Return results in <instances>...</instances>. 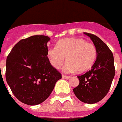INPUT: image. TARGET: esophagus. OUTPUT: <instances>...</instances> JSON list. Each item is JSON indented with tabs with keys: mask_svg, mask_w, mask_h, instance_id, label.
Here are the masks:
<instances>
[{
	"mask_svg": "<svg viewBox=\"0 0 122 122\" xmlns=\"http://www.w3.org/2000/svg\"><path fill=\"white\" fill-rule=\"evenodd\" d=\"M62 77H63V78H64V79H69V78H71L70 76H67V75H62Z\"/></svg>",
	"mask_w": 122,
	"mask_h": 122,
	"instance_id": "34e87169",
	"label": "esophagus"
}]
</instances>
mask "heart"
<instances>
[{
    "mask_svg": "<svg viewBox=\"0 0 122 122\" xmlns=\"http://www.w3.org/2000/svg\"><path fill=\"white\" fill-rule=\"evenodd\" d=\"M97 51L93 44L80 38H69L60 40L56 47H50L47 56L56 69H60L66 57L65 72L82 73L91 69L97 59Z\"/></svg>",
    "mask_w": 122,
    "mask_h": 122,
    "instance_id": "b5f03b06",
    "label": "heart"
}]
</instances>
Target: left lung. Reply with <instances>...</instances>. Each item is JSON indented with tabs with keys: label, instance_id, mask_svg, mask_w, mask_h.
Masks as SVG:
<instances>
[{
	"label": "left lung",
	"instance_id": "obj_1",
	"mask_svg": "<svg viewBox=\"0 0 122 122\" xmlns=\"http://www.w3.org/2000/svg\"><path fill=\"white\" fill-rule=\"evenodd\" d=\"M97 49V59L92 68L78 76L79 85L73 89L76 97L82 102L94 104L106 96L115 73L113 55L110 48L94 34L84 32Z\"/></svg>",
	"mask_w": 122,
	"mask_h": 122
}]
</instances>
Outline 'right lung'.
Returning a JSON list of instances; mask_svg holds the SVG:
<instances>
[{"instance_id":"obj_1","label":"right lung","mask_w":122,"mask_h":122,"mask_svg":"<svg viewBox=\"0 0 122 122\" xmlns=\"http://www.w3.org/2000/svg\"><path fill=\"white\" fill-rule=\"evenodd\" d=\"M49 40L45 35L22 39L7 57V83L14 96L28 105L44 102L51 94L56 81L62 78L47 56Z\"/></svg>"}]
</instances>
